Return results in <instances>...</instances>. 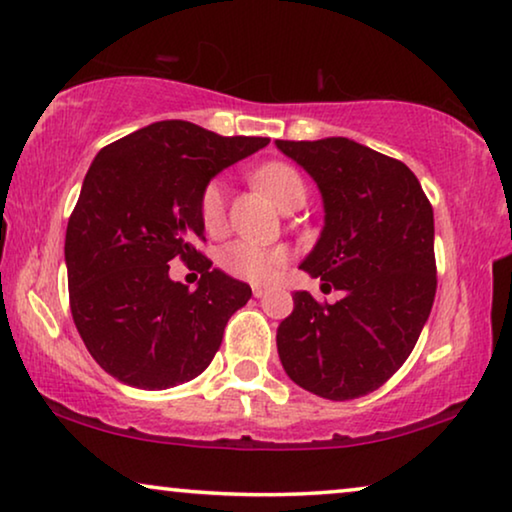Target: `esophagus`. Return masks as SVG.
<instances>
[{"label": "esophagus", "mask_w": 512, "mask_h": 512, "mask_svg": "<svg viewBox=\"0 0 512 512\" xmlns=\"http://www.w3.org/2000/svg\"><path fill=\"white\" fill-rule=\"evenodd\" d=\"M253 294H255L257 299H259V297H264V294H266V287H262V285H255V287H253Z\"/></svg>", "instance_id": "esophagus-1"}]
</instances>
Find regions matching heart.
Segmentation results:
<instances>
[{"label": "heart", "instance_id": "1", "mask_svg": "<svg viewBox=\"0 0 512 512\" xmlns=\"http://www.w3.org/2000/svg\"><path fill=\"white\" fill-rule=\"evenodd\" d=\"M257 183L269 197L276 201L278 208H283L294 194L304 192L306 187L301 176L287 164L273 162L266 164L255 174ZM227 218V192L225 185L220 181H213L204 187L201 192V220L208 232H220L225 227ZM222 269L232 276L248 280V283H271L278 276L280 269L285 266V255L280 250H269L262 246H255L250 241H234L220 253Z\"/></svg>", "mask_w": 512, "mask_h": 512}]
</instances>
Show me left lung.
I'll list each match as a JSON object with an SVG mask.
<instances>
[{
	"label": "left lung",
	"instance_id": "1",
	"mask_svg": "<svg viewBox=\"0 0 512 512\" xmlns=\"http://www.w3.org/2000/svg\"><path fill=\"white\" fill-rule=\"evenodd\" d=\"M318 185L325 225L299 269L341 290L336 304L292 294L276 345L287 376L322 399L378 390L413 352L436 297L434 211L413 171L329 136L276 141Z\"/></svg>",
	"mask_w": 512,
	"mask_h": 512
}]
</instances>
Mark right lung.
Instances as JSON below:
<instances>
[{
  "mask_svg": "<svg viewBox=\"0 0 512 512\" xmlns=\"http://www.w3.org/2000/svg\"><path fill=\"white\" fill-rule=\"evenodd\" d=\"M266 143L162 120L92 160L67 225L64 262L78 334L115 380L169 390L211 364L227 320L253 290L194 248L204 239L201 192ZM176 256L202 273L194 291L168 278Z\"/></svg>",
  "mask_w": 512,
  "mask_h": 512,
  "instance_id": "obj_1",
  "label": "right lung"
}]
</instances>
